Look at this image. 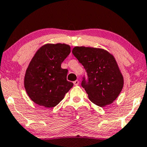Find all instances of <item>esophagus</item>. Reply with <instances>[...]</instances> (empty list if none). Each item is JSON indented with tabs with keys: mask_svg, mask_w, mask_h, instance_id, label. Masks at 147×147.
<instances>
[{
	"mask_svg": "<svg viewBox=\"0 0 147 147\" xmlns=\"http://www.w3.org/2000/svg\"><path fill=\"white\" fill-rule=\"evenodd\" d=\"M73 84H74V85H75V86H78L79 84V81L78 80H76V81H74Z\"/></svg>",
	"mask_w": 147,
	"mask_h": 147,
	"instance_id": "esophagus-1",
	"label": "esophagus"
}]
</instances>
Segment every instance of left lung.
Returning a JSON list of instances; mask_svg holds the SVG:
<instances>
[{
	"label": "left lung",
	"mask_w": 147,
	"mask_h": 147,
	"mask_svg": "<svg viewBox=\"0 0 147 147\" xmlns=\"http://www.w3.org/2000/svg\"><path fill=\"white\" fill-rule=\"evenodd\" d=\"M72 53L87 73L81 86L89 99L100 107L112 103L123 87V77L112 55L104 49L85 47H76Z\"/></svg>",
	"instance_id": "left-lung-1"
}]
</instances>
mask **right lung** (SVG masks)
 <instances>
[{"label":"right lung","instance_id":"add662e5","mask_svg":"<svg viewBox=\"0 0 147 147\" xmlns=\"http://www.w3.org/2000/svg\"><path fill=\"white\" fill-rule=\"evenodd\" d=\"M70 53V46L65 44H48L37 51L24 77V88L33 102L53 107L73 86L67 81L68 70L61 67Z\"/></svg>","mask_w":147,"mask_h":147}]
</instances>
